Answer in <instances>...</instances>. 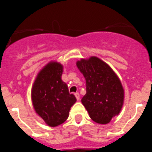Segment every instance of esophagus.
Here are the masks:
<instances>
[{
	"label": "esophagus",
	"mask_w": 152,
	"mask_h": 152,
	"mask_svg": "<svg viewBox=\"0 0 152 152\" xmlns=\"http://www.w3.org/2000/svg\"><path fill=\"white\" fill-rule=\"evenodd\" d=\"M75 96H76V98L77 100H79L80 99V94H79V93H76L75 94Z\"/></svg>",
	"instance_id": "obj_1"
}]
</instances>
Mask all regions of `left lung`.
Returning <instances> with one entry per match:
<instances>
[{
    "mask_svg": "<svg viewBox=\"0 0 152 152\" xmlns=\"http://www.w3.org/2000/svg\"><path fill=\"white\" fill-rule=\"evenodd\" d=\"M76 66L86 82L82 104L94 122L107 124L120 113L124 103L121 80L111 66L97 57L82 58L76 62Z\"/></svg>",
    "mask_w": 152,
    "mask_h": 152,
    "instance_id": "8db88e82",
    "label": "left lung"
}]
</instances>
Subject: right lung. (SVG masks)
<instances>
[{
    "label": "right lung",
    "mask_w": 152,
    "mask_h": 152,
    "mask_svg": "<svg viewBox=\"0 0 152 152\" xmlns=\"http://www.w3.org/2000/svg\"><path fill=\"white\" fill-rule=\"evenodd\" d=\"M63 66L50 62L37 74L31 88V101L35 111L50 127L63 124L69 115L70 109L76 102L62 80Z\"/></svg>",
    "instance_id": "obj_1"
}]
</instances>
